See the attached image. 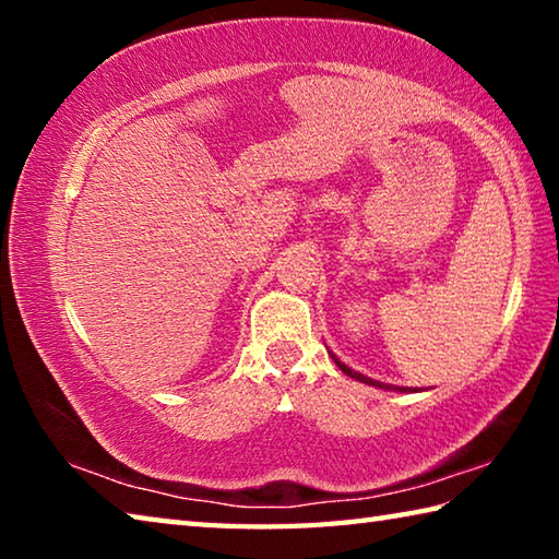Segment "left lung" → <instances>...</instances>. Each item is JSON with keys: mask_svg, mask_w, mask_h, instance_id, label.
Masks as SVG:
<instances>
[{"mask_svg": "<svg viewBox=\"0 0 559 559\" xmlns=\"http://www.w3.org/2000/svg\"><path fill=\"white\" fill-rule=\"evenodd\" d=\"M328 355L333 357V362L340 367V370H343L347 377H353V380H357V382H365V384H370V386H377V390H390V392H419V390H416V386H394V384H384V382L370 380V377H367V374H359L355 370H349V367L345 362H340L337 355L330 353V349H328Z\"/></svg>", "mask_w": 559, "mask_h": 559, "instance_id": "left-lung-1", "label": "left lung"}]
</instances>
